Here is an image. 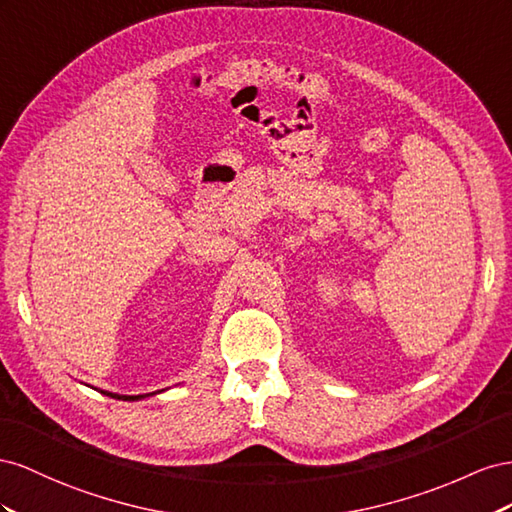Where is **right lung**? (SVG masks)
Returning a JSON list of instances; mask_svg holds the SVG:
<instances>
[{"label":"right lung","mask_w":512,"mask_h":512,"mask_svg":"<svg viewBox=\"0 0 512 512\" xmlns=\"http://www.w3.org/2000/svg\"><path fill=\"white\" fill-rule=\"evenodd\" d=\"M100 392L107 394V397H111V399H120V401H141L145 397H154V394H158L160 390L158 392H148V394H118V392H109V390H100Z\"/></svg>","instance_id":"add662e5"}]
</instances>
